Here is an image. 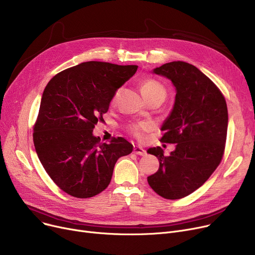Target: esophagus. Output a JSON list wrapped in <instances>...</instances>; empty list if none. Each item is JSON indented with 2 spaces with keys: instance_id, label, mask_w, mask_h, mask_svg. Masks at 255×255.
Returning a JSON list of instances; mask_svg holds the SVG:
<instances>
[{
  "instance_id": "34e87169",
  "label": "esophagus",
  "mask_w": 255,
  "mask_h": 255,
  "mask_svg": "<svg viewBox=\"0 0 255 255\" xmlns=\"http://www.w3.org/2000/svg\"><path fill=\"white\" fill-rule=\"evenodd\" d=\"M133 152H134L136 155H139V156H144L146 154L145 150L142 149L141 146H139V145H134V148H133Z\"/></svg>"
}]
</instances>
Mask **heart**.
<instances>
[{"instance_id": "obj_1", "label": "heart", "mask_w": 255, "mask_h": 255, "mask_svg": "<svg viewBox=\"0 0 255 255\" xmlns=\"http://www.w3.org/2000/svg\"><path fill=\"white\" fill-rule=\"evenodd\" d=\"M140 91H141V94L144 98H149V97H153V96H162L165 98V96H166L165 88L155 79L148 78V79L142 80L140 84ZM118 95H119V91L116 92L115 96H114V100L117 99ZM149 128H150V125L148 123H138V124L132 125L130 127V131L135 137L141 138L143 135V132L149 130Z\"/></svg>"}]
</instances>
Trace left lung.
<instances>
[{"mask_svg":"<svg viewBox=\"0 0 255 255\" xmlns=\"http://www.w3.org/2000/svg\"><path fill=\"white\" fill-rule=\"evenodd\" d=\"M153 73L176 88L175 104L161 127V141L176 143V149L168 156L160 146L148 150L159 160L148 183L160 196L179 199L198 189L221 162L229 124L226 101L216 85L189 63H166Z\"/></svg>","mask_w":255,"mask_h":255,"instance_id":"obj_1","label":"left lung"}]
</instances>
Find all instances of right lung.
Here are the masks:
<instances>
[{
	"label": "right lung",
	"instance_id": "add662e5",
	"mask_svg": "<svg viewBox=\"0 0 255 255\" xmlns=\"http://www.w3.org/2000/svg\"><path fill=\"white\" fill-rule=\"evenodd\" d=\"M136 65L90 61L53 76L45 87L33 139L40 162L60 188L77 198L102 192L117 160L133 145L123 137L101 142L93 129Z\"/></svg>",
	"mask_w": 255,
	"mask_h": 255
}]
</instances>
